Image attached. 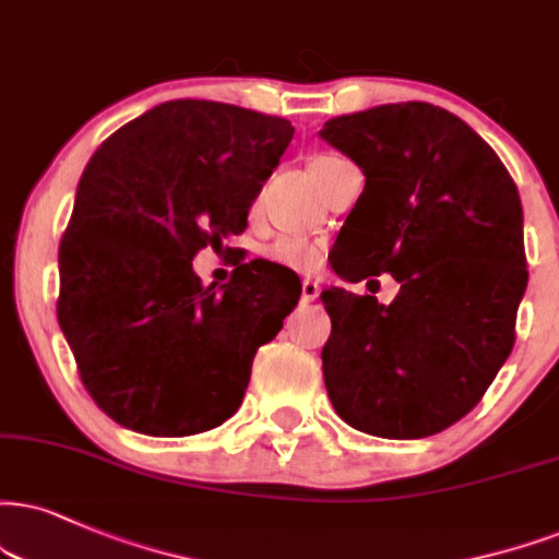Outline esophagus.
Here are the masks:
<instances>
[{
	"label": "esophagus",
	"instance_id": "esophagus-1",
	"mask_svg": "<svg viewBox=\"0 0 559 559\" xmlns=\"http://www.w3.org/2000/svg\"><path fill=\"white\" fill-rule=\"evenodd\" d=\"M319 295H321V285H319V282L302 280V302L319 300Z\"/></svg>",
	"mask_w": 559,
	"mask_h": 559
}]
</instances>
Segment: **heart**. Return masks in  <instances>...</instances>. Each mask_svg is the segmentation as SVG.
I'll list each match as a JSON object with an SVG mask.
<instances>
[{"label": "heart", "mask_w": 559, "mask_h": 559, "mask_svg": "<svg viewBox=\"0 0 559 559\" xmlns=\"http://www.w3.org/2000/svg\"><path fill=\"white\" fill-rule=\"evenodd\" d=\"M316 160H326V157H316ZM266 253L272 261H277V264L287 269H295V272H316L323 264L321 243L300 236H285L274 240Z\"/></svg>", "instance_id": "1"}]
</instances>
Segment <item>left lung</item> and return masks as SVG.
<instances>
[{
    "label": "left lung",
    "instance_id": "8db88e82",
    "mask_svg": "<svg viewBox=\"0 0 559 559\" xmlns=\"http://www.w3.org/2000/svg\"><path fill=\"white\" fill-rule=\"evenodd\" d=\"M319 134L365 176L334 272L402 285L389 306L321 293L329 399L368 436H436L479 404L513 349L528 282L519 189L469 123L430 103L336 116Z\"/></svg>",
    "mask_w": 559,
    "mask_h": 559
}]
</instances>
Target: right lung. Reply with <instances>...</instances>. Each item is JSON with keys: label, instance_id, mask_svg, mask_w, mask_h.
<instances>
[{"label": "right lung", "instance_id": "right-lung-1", "mask_svg": "<svg viewBox=\"0 0 559 559\" xmlns=\"http://www.w3.org/2000/svg\"><path fill=\"white\" fill-rule=\"evenodd\" d=\"M293 134L280 116L186 98L123 123L90 157L59 246L57 316L87 394L119 425L181 438L238 412L300 280L253 259L204 287L191 261L246 230Z\"/></svg>", "mask_w": 559, "mask_h": 559}]
</instances>
